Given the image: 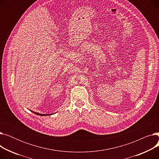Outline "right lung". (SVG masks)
<instances>
[{"instance_id": "add662e5", "label": "right lung", "mask_w": 159, "mask_h": 159, "mask_svg": "<svg viewBox=\"0 0 159 159\" xmlns=\"http://www.w3.org/2000/svg\"><path fill=\"white\" fill-rule=\"evenodd\" d=\"M33 113H35L37 115H40V116H46V115H51V114H41V113H36V112H34V111H32Z\"/></svg>"}]
</instances>
